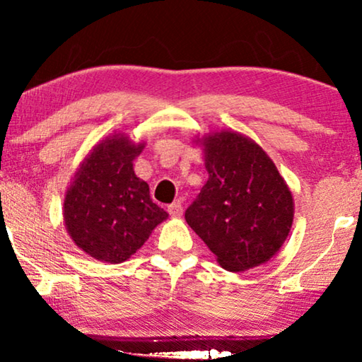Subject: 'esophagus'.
Here are the masks:
<instances>
[{
  "label": "esophagus",
  "mask_w": 362,
  "mask_h": 362,
  "mask_svg": "<svg viewBox=\"0 0 362 362\" xmlns=\"http://www.w3.org/2000/svg\"><path fill=\"white\" fill-rule=\"evenodd\" d=\"M182 203L180 201H175V203H173L170 206H168V212L169 216L173 218H179L182 216Z\"/></svg>",
  "instance_id": "obj_1"
}]
</instances>
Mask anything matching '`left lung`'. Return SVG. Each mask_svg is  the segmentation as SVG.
<instances>
[{
  "label": "left lung",
  "instance_id": "obj_1",
  "mask_svg": "<svg viewBox=\"0 0 362 362\" xmlns=\"http://www.w3.org/2000/svg\"><path fill=\"white\" fill-rule=\"evenodd\" d=\"M209 179L185 211L187 223L220 267L246 272L283 246L293 220V199L262 146L233 131L198 139Z\"/></svg>",
  "mask_w": 362,
  "mask_h": 362
}]
</instances>
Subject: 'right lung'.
Listing matches in <instances>:
<instances>
[{"label": "right lung", "instance_id": "obj_1", "mask_svg": "<svg viewBox=\"0 0 362 362\" xmlns=\"http://www.w3.org/2000/svg\"><path fill=\"white\" fill-rule=\"evenodd\" d=\"M144 146L124 134L107 137L79 164L66 189V231L95 260L126 262L168 218V212L151 201L148 183L134 173L132 161Z\"/></svg>", "mask_w": 362, "mask_h": 362}]
</instances>
